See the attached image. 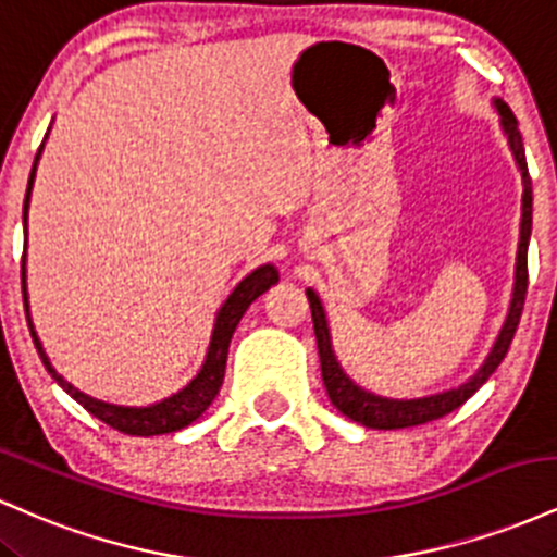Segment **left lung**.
Here are the masks:
<instances>
[{
	"label": "left lung",
	"mask_w": 557,
	"mask_h": 557,
	"mask_svg": "<svg viewBox=\"0 0 557 557\" xmlns=\"http://www.w3.org/2000/svg\"><path fill=\"white\" fill-rule=\"evenodd\" d=\"M495 104L503 117L505 133H508L510 151H513L523 177L521 243H519V261H516V290H513V304H510V314L505 319V327L500 330V337H497L490 359L484 361V367L479 369L466 385L447 389V393H440V395H430V398H419V400H389V398H380V395L363 393L361 387H356L354 382L345 376L341 363L335 359V354H332L327 319H324V309L322 304H319L317 293L306 290V296H309V306H311V319H314L319 361H322V380H324V387H327L332 406H335L341 413H345L348 419L369 426V430H406V426L426 424V421H434L445 417V413L456 411V408L463 406V403L490 380L492 372L500 367L505 354H508L510 343H513L516 330H519L523 300H527V287H529L527 253H529V235H532V177H529L521 131H519V123H516L513 112H510V107L503 104V101H495Z\"/></svg>",
	"instance_id": "obj_1"
}]
</instances>
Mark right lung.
<instances>
[{"mask_svg":"<svg viewBox=\"0 0 557 557\" xmlns=\"http://www.w3.org/2000/svg\"><path fill=\"white\" fill-rule=\"evenodd\" d=\"M47 140V138H44ZM44 144L38 146L36 159H34V170H30L28 177V190H25V201H23V225L28 222V201H30V188H34V175H36V164L38 157H41ZM280 280L277 270L272 264L259 267L248 274L243 283L230 293V298L225 300V306L220 309L216 314V324L212 332V343H209V354L207 361H203L201 372L196 374V380H190L188 387H183L181 393H175L172 398H164L162 403H154V406H146V408H127V406H112V403L104 400H96L83 395L81 389H75L70 382L62 380L60 374L54 372V367L49 363L47 354H44L41 343H38L34 324H30L28 317V296H25V253H23V264H21V283H23V304H25V319H28V330L30 337H34V345L41 356L44 367L47 372L54 376V382L65 389L67 395H73L75 400L86 408L88 413H94L96 419H101L104 424H110L112 430L123 432V434H136V437H151V434H168V432H177L183 426H188L190 421H196L212 406V400L220 393L222 380H225V363H227V350H230V341H233V332L238 327L240 317L246 314L248 306L257 300L267 287L274 285Z\"/></svg>","mask_w":557,"mask_h":557,"instance_id":"obj_1","label":"right lung"}]
</instances>
